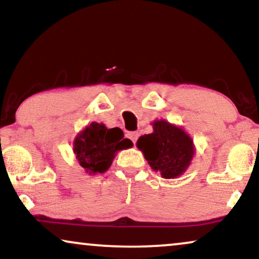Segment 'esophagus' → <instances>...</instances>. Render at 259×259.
I'll list each match as a JSON object with an SVG mask.
<instances>
[{
	"label": "esophagus",
	"mask_w": 259,
	"mask_h": 259,
	"mask_svg": "<svg viewBox=\"0 0 259 259\" xmlns=\"http://www.w3.org/2000/svg\"><path fill=\"white\" fill-rule=\"evenodd\" d=\"M138 137H139V133H138V132H128V133H127V138L132 140L133 144L137 143Z\"/></svg>",
	"instance_id": "1"
}]
</instances>
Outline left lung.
Here are the masks:
<instances>
[{
	"label": "left lung",
	"instance_id": "obj_1",
	"mask_svg": "<svg viewBox=\"0 0 259 259\" xmlns=\"http://www.w3.org/2000/svg\"><path fill=\"white\" fill-rule=\"evenodd\" d=\"M154 132L139 138L138 147L154 171L166 179L185 172L193 157V141L182 128L165 120L153 122Z\"/></svg>",
	"mask_w": 259,
	"mask_h": 259
}]
</instances>
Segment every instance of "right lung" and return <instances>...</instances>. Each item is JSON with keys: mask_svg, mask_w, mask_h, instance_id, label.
<instances>
[{"mask_svg": "<svg viewBox=\"0 0 259 259\" xmlns=\"http://www.w3.org/2000/svg\"><path fill=\"white\" fill-rule=\"evenodd\" d=\"M132 145L119 127L108 130L102 123L92 122L74 141V153L86 172L104 173L111 166L115 152Z\"/></svg>", "mask_w": 259, "mask_h": 259, "instance_id": "right-lung-1", "label": "right lung"}]
</instances>
